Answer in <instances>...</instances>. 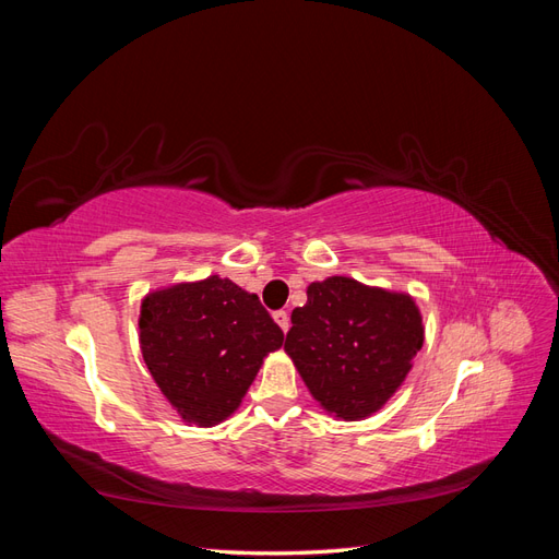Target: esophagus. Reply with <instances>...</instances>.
<instances>
[{"mask_svg": "<svg viewBox=\"0 0 559 559\" xmlns=\"http://www.w3.org/2000/svg\"><path fill=\"white\" fill-rule=\"evenodd\" d=\"M273 319L277 321V326L286 333V331H289V312H286V310H277L275 314H273Z\"/></svg>", "mask_w": 559, "mask_h": 559, "instance_id": "esophagus-1", "label": "esophagus"}]
</instances>
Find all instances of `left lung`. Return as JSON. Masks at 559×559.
<instances>
[{"label": "left lung", "instance_id": "8db88e82", "mask_svg": "<svg viewBox=\"0 0 559 559\" xmlns=\"http://www.w3.org/2000/svg\"><path fill=\"white\" fill-rule=\"evenodd\" d=\"M292 324L286 354L321 408L347 421L373 415L392 399L425 343L408 294L349 277L312 282Z\"/></svg>", "mask_w": 559, "mask_h": 559}]
</instances>
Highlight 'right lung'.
Returning <instances> with one entry per match:
<instances>
[{
	"label": "right lung",
	"mask_w": 559,
	"mask_h": 559,
	"mask_svg": "<svg viewBox=\"0 0 559 559\" xmlns=\"http://www.w3.org/2000/svg\"><path fill=\"white\" fill-rule=\"evenodd\" d=\"M282 343L259 296L218 275L142 300L144 364L189 425L214 427L238 411L263 359Z\"/></svg>",
	"instance_id": "right-lung-1"
}]
</instances>
